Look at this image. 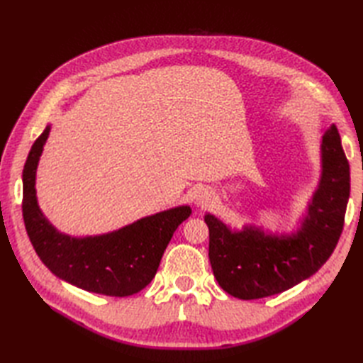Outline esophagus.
I'll use <instances>...</instances> for the list:
<instances>
[{
  "instance_id": "1",
  "label": "esophagus",
  "mask_w": 363,
  "mask_h": 363,
  "mask_svg": "<svg viewBox=\"0 0 363 363\" xmlns=\"http://www.w3.org/2000/svg\"><path fill=\"white\" fill-rule=\"evenodd\" d=\"M211 200H212V194L207 189H200L199 192H196V204L207 206L208 203H211Z\"/></svg>"
}]
</instances>
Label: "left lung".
<instances>
[{"instance_id": "1", "label": "left lung", "mask_w": 363, "mask_h": 363, "mask_svg": "<svg viewBox=\"0 0 363 363\" xmlns=\"http://www.w3.org/2000/svg\"><path fill=\"white\" fill-rule=\"evenodd\" d=\"M321 162L320 184L296 233L265 235L255 225L232 232L213 215H204L208 260L227 294L240 300L280 294L313 276L332 256L350 196V164L335 124L323 136Z\"/></svg>"}]
</instances>
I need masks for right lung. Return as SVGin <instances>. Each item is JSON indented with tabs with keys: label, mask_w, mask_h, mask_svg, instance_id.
<instances>
[{
	"label": "right lung",
	"mask_w": 363,
	"mask_h": 363,
	"mask_svg": "<svg viewBox=\"0 0 363 363\" xmlns=\"http://www.w3.org/2000/svg\"><path fill=\"white\" fill-rule=\"evenodd\" d=\"M50 125L33 144L23 171V216L30 242L54 276L84 291L128 296L156 276L164 248L192 213L189 206L138 219L112 233L71 238L54 228L36 200V168Z\"/></svg>",
	"instance_id": "add662e5"
}]
</instances>
